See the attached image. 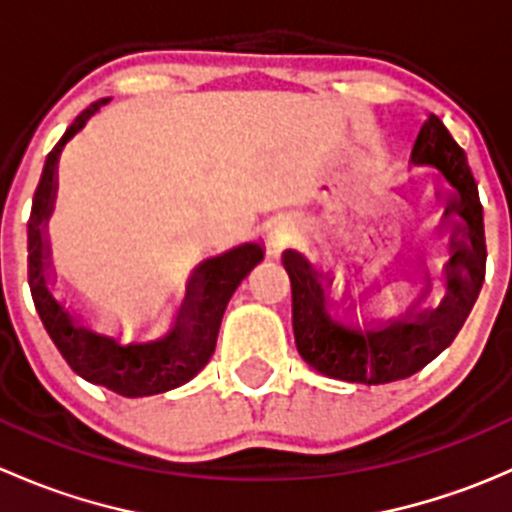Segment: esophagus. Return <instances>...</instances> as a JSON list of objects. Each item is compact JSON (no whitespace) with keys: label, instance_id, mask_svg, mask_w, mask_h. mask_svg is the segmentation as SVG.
Masks as SVG:
<instances>
[{"label":"esophagus","instance_id":"obj_1","mask_svg":"<svg viewBox=\"0 0 512 512\" xmlns=\"http://www.w3.org/2000/svg\"><path fill=\"white\" fill-rule=\"evenodd\" d=\"M285 242H287V225L282 223V220H277L270 230V247L272 250H280Z\"/></svg>","mask_w":512,"mask_h":512}]
</instances>
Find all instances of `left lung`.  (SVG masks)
<instances>
[{
  "instance_id": "8db88e82",
  "label": "left lung",
  "mask_w": 512,
  "mask_h": 512,
  "mask_svg": "<svg viewBox=\"0 0 512 512\" xmlns=\"http://www.w3.org/2000/svg\"><path fill=\"white\" fill-rule=\"evenodd\" d=\"M411 160L433 165L456 188L448 200L446 223L453 227L451 260L446 265V299L441 307L418 312L421 299L394 322L379 329H356L327 312L319 272L299 252L285 250V270L292 282V327L297 352L322 374L352 384H391L414 376L453 344L466 324L485 280V230L478 185L468 168L466 151L453 141L438 116H428L418 131Z\"/></svg>"
}]
</instances>
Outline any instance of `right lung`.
<instances>
[{
	"label": "right lung",
	"instance_id": "right-lung-1",
	"mask_svg": "<svg viewBox=\"0 0 512 512\" xmlns=\"http://www.w3.org/2000/svg\"><path fill=\"white\" fill-rule=\"evenodd\" d=\"M106 103L108 98H101L94 106L86 108L76 118L74 126H69V131L64 133L59 146L46 158L39 188L34 193L32 218H29L27 230L29 289H32L34 307L44 322V329L66 359V364L91 384L106 386L108 391L126 396V399H138V396L178 389L208 364L215 352L227 302L240 287V282L255 270L257 262H262V247L247 242L225 255L205 260L190 277L188 294H185V302L175 319V327L170 329L168 337L158 339V342L123 347L116 339L101 337L91 329L79 327L76 319L56 302L54 294L46 287L44 270L49 250H46L44 225L51 215V205H54L56 160H59L61 148Z\"/></svg>",
	"mask_w": 512,
	"mask_h": 512
}]
</instances>
